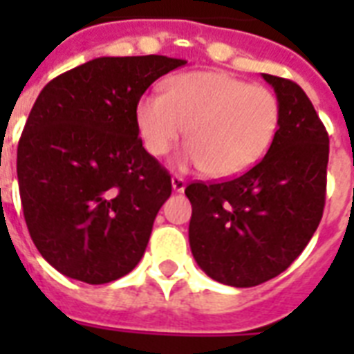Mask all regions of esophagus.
I'll use <instances>...</instances> for the list:
<instances>
[{"mask_svg":"<svg viewBox=\"0 0 354 354\" xmlns=\"http://www.w3.org/2000/svg\"><path fill=\"white\" fill-rule=\"evenodd\" d=\"M172 189L176 191V193H183L185 191V180L182 176H172Z\"/></svg>","mask_w":354,"mask_h":354,"instance_id":"obj_1","label":"esophagus"}]
</instances>
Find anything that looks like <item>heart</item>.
Returning <instances> with one entry per match:
<instances>
[{
	"instance_id": "b5f03b06",
	"label": "heart",
	"mask_w": 354,
	"mask_h": 354,
	"mask_svg": "<svg viewBox=\"0 0 354 354\" xmlns=\"http://www.w3.org/2000/svg\"><path fill=\"white\" fill-rule=\"evenodd\" d=\"M145 149L165 156L187 132L180 167L204 169L213 178L253 167L279 124L277 97L222 71H191L171 79L163 91H149L136 110Z\"/></svg>"
}]
</instances>
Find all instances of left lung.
Here are the masks:
<instances>
[{"mask_svg":"<svg viewBox=\"0 0 354 354\" xmlns=\"http://www.w3.org/2000/svg\"><path fill=\"white\" fill-rule=\"evenodd\" d=\"M263 79L279 102V128L266 156L241 176L185 189L194 261L211 279L236 288L285 272L313 239L325 207L329 133L296 82Z\"/></svg>","mask_w":354,"mask_h":354,"instance_id":"1","label":"left lung"}]
</instances>
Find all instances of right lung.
Wrapping results in <instances>:
<instances>
[{"instance_id": "obj_1", "label": "right lung", "mask_w": 354, "mask_h": 354, "mask_svg": "<svg viewBox=\"0 0 354 354\" xmlns=\"http://www.w3.org/2000/svg\"><path fill=\"white\" fill-rule=\"evenodd\" d=\"M185 60L101 57L40 91L18 143V183L30 239L60 274L90 285L136 268L171 174L139 138L149 86Z\"/></svg>"}]
</instances>
